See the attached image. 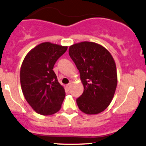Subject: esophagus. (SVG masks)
<instances>
[{
  "instance_id": "34e87169",
  "label": "esophagus",
  "mask_w": 146,
  "mask_h": 146,
  "mask_svg": "<svg viewBox=\"0 0 146 146\" xmlns=\"http://www.w3.org/2000/svg\"><path fill=\"white\" fill-rule=\"evenodd\" d=\"M66 87H67V88L68 89V90H70V87H71V84H67V85H66Z\"/></svg>"
}]
</instances>
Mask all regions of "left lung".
I'll return each mask as SVG.
<instances>
[{
    "instance_id": "1",
    "label": "left lung",
    "mask_w": 146,
    "mask_h": 146,
    "mask_svg": "<svg viewBox=\"0 0 146 146\" xmlns=\"http://www.w3.org/2000/svg\"><path fill=\"white\" fill-rule=\"evenodd\" d=\"M69 55L79 70L84 92L76 99L79 109L86 114H98L110 104L117 86L115 61L101 45L83 42L72 45Z\"/></svg>"
}]
</instances>
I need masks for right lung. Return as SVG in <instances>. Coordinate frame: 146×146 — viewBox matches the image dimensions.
<instances>
[{"label": "right lung", "mask_w": 146, "mask_h": 146, "mask_svg": "<svg viewBox=\"0 0 146 146\" xmlns=\"http://www.w3.org/2000/svg\"><path fill=\"white\" fill-rule=\"evenodd\" d=\"M67 46L44 42L26 55L20 71V81L25 99L36 112L52 115L61 108L65 92L53 70Z\"/></svg>", "instance_id": "right-lung-1"}]
</instances>
